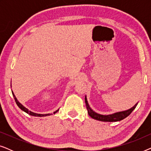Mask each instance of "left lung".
Wrapping results in <instances>:
<instances>
[{"label": "left lung", "mask_w": 151, "mask_h": 151, "mask_svg": "<svg viewBox=\"0 0 151 151\" xmlns=\"http://www.w3.org/2000/svg\"><path fill=\"white\" fill-rule=\"evenodd\" d=\"M85 103H86V109H87L88 113V115H90V117H91L93 119H96V120L102 121V122H118L120 120H122L126 117L129 116V115L131 114L134 109H135L136 106H137L138 102L137 104H135V106L132 107V108L129 109V110L124 111H120V112L115 113L111 115H101L99 114V113H97L92 110L89 106V105L88 104L87 99H86V97L85 96Z\"/></svg>", "instance_id": "left-lung-1"}]
</instances>
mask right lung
Instances as JSON below:
<instances>
[{
  "instance_id": "obj_1",
  "label": "right lung",
  "mask_w": 151,
  "mask_h": 151,
  "mask_svg": "<svg viewBox=\"0 0 151 151\" xmlns=\"http://www.w3.org/2000/svg\"><path fill=\"white\" fill-rule=\"evenodd\" d=\"M12 94H13V96H14V100H15V102H16V104L18 105V106L19 107V108H20V109H21V110H22L23 111H24V112H25V113H27V114L30 115H32V116H36V117H45V116H47V115H52V114H51V113H47V114H39V113H36L32 112V111H29L27 109L25 108V107H24V106H23V105L21 104L19 102H18V100H17V98H16L15 95L14 94L13 91H12ZM58 111H59V109H58L57 111H55V112H53V114H55V113H57Z\"/></svg>"
}]
</instances>
